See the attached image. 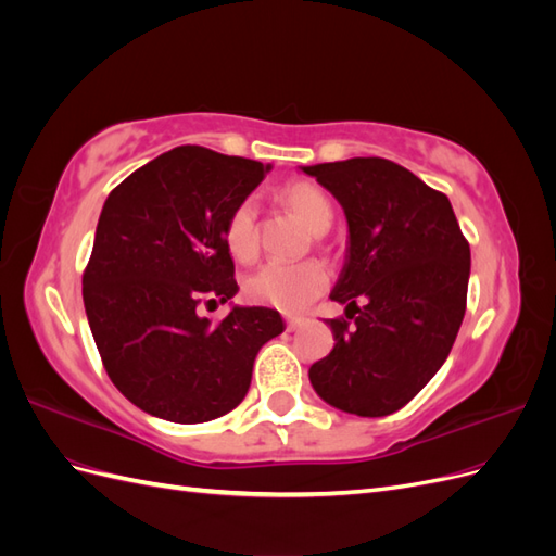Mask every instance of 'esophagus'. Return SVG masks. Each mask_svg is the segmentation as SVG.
Listing matches in <instances>:
<instances>
[{"label":"esophagus","instance_id":"obj_1","mask_svg":"<svg viewBox=\"0 0 556 556\" xmlns=\"http://www.w3.org/2000/svg\"><path fill=\"white\" fill-rule=\"evenodd\" d=\"M306 319L304 317H288L285 319V325H288V331H294V329H299L301 325H304Z\"/></svg>","mask_w":556,"mask_h":556}]
</instances>
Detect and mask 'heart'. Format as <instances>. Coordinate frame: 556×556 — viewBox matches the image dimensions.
<instances>
[{
    "label": "heart",
    "instance_id": "heart-1",
    "mask_svg": "<svg viewBox=\"0 0 556 556\" xmlns=\"http://www.w3.org/2000/svg\"><path fill=\"white\" fill-rule=\"evenodd\" d=\"M280 201L313 233H325L333 223L331 199L313 182L296 180L280 188ZM225 245L231 257L250 262L257 252V208L255 201L243 199L231 208L225 229ZM329 285V271L323 262H268L243 282V294L257 306H268L282 313L304 311L323 294Z\"/></svg>",
    "mask_w": 556,
    "mask_h": 556
}]
</instances>
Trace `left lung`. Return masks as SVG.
<instances>
[{"mask_svg":"<svg viewBox=\"0 0 556 556\" xmlns=\"http://www.w3.org/2000/svg\"><path fill=\"white\" fill-rule=\"evenodd\" d=\"M345 211L348 257L329 294L333 350L311 366L329 406L392 415L447 359L466 313L470 248L450 199L401 164L352 157L304 166Z\"/></svg>","mask_w":556,"mask_h":556,"instance_id":"obj_1","label":"left lung"}]
</instances>
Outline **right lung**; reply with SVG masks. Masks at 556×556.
Here are the masks:
<instances>
[{"label":"right lung","mask_w":556,"mask_h":556,"mask_svg":"<svg viewBox=\"0 0 556 556\" xmlns=\"http://www.w3.org/2000/svg\"><path fill=\"white\" fill-rule=\"evenodd\" d=\"M271 164L178 146L109 194L83 271V304L111 382L134 406L178 425L237 408L260 348L282 333L278 311L233 306L223 229Z\"/></svg>","instance_id":"obj_1"}]
</instances>
